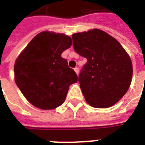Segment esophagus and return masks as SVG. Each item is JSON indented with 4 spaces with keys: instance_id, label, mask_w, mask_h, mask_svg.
Wrapping results in <instances>:
<instances>
[{
    "instance_id": "obj_1",
    "label": "esophagus",
    "mask_w": 145,
    "mask_h": 145,
    "mask_svg": "<svg viewBox=\"0 0 145 145\" xmlns=\"http://www.w3.org/2000/svg\"><path fill=\"white\" fill-rule=\"evenodd\" d=\"M74 71H75V73L77 74H78V72H79V69L78 67H74Z\"/></svg>"
}]
</instances>
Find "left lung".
I'll return each mask as SVG.
<instances>
[{"instance_id": "8db88e82", "label": "left lung", "mask_w": 145, "mask_h": 145, "mask_svg": "<svg viewBox=\"0 0 145 145\" xmlns=\"http://www.w3.org/2000/svg\"><path fill=\"white\" fill-rule=\"evenodd\" d=\"M72 39L74 51L88 60L78 77L86 102L95 108L113 106L131 85V57L115 38L103 30L74 33Z\"/></svg>"}]
</instances>
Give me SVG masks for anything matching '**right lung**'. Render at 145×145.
Returning a JSON list of instances; mask_svg holds the SVG:
<instances>
[{
    "label": "right lung",
    "mask_w": 145,
    "mask_h": 145,
    "mask_svg": "<svg viewBox=\"0 0 145 145\" xmlns=\"http://www.w3.org/2000/svg\"><path fill=\"white\" fill-rule=\"evenodd\" d=\"M72 45L67 35L42 32L27 45L14 63L15 83L30 103L41 109H52L65 101L69 86L78 82L63 51Z\"/></svg>",
    "instance_id": "add662e5"
}]
</instances>
